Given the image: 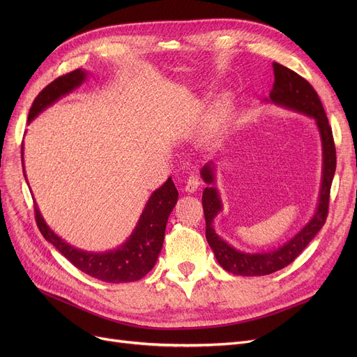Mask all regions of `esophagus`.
<instances>
[{
	"label": "esophagus",
	"instance_id": "esophagus-1",
	"mask_svg": "<svg viewBox=\"0 0 357 357\" xmlns=\"http://www.w3.org/2000/svg\"><path fill=\"white\" fill-rule=\"evenodd\" d=\"M198 186H199V181H198V178H197V176H194V175H191V176L186 178V181H185L183 191H185V192H188V194H194V192L198 190Z\"/></svg>",
	"mask_w": 357,
	"mask_h": 357
}]
</instances>
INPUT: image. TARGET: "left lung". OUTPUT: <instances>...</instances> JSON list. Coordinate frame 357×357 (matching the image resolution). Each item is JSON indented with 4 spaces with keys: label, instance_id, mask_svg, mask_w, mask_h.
I'll list each match as a JSON object with an SVG mask.
<instances>
[{
    "label": "left lung",
    "instance_id": "8db88e82",
    "mask_svg": "<svg viewBox=\"0 0 357 357\" xmlns=\"http://www.w3.org/2000/svg\"><path fill=\"white\" fill-rule=\"evenodd\" d=\"M275 82L266 104L282 107L285 109L304 114L314 120L321 140V185L318 194L317 208L305 226L296 231L284 245L272 250L249 253L243 252L221 238L214 229V218L222 211V201L215 185V163L211 160L201 169V178L207 186L202 192V207L205 215V237L218 265L230 273L241 276H264L288 266L301 253L315 234L324 226L328 213L330 188L335 172V147L331 127L328 124L323 104L318 98L315 89L298 73L284 65L273 63Z\"/></svg>",
    "mask_w": 357,
    "mask_h": 357
}]
</instances>
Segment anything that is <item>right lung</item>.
<instances>
[{
    "label": "right lung",
    "mask_w": 357,
    "mask_h": 357,
    "mask_svg": "<svg viewBox=\"0 0 357 357\" xmlns=\"http://www.w3.org/2000/svg\"><path fill=\"white\" fill-rule=\"evenodd\" d=\"M86 78L88 72L85 69H77L50 82L33 101L29 111V123H31L47 107L53 105L56 101H59L62 97L81 86ZM22 162L23 174L26 182L29 183L24 169V144L22 146ZM176 201L178 191L175 188V183L172 178H167V181L149 197L136 227L127 240L121 243L119 248L105 252H88L69 245L66 240L49 227L36 201L34 211L37 227H39L43 237L52 243L72 265L77 266L84 273L102 280V282L123 284L142 279L156 265L158 256L163 246L166 222Z\"/></svg>",
    "instance_id": "obj_1"
}]
</instances>
